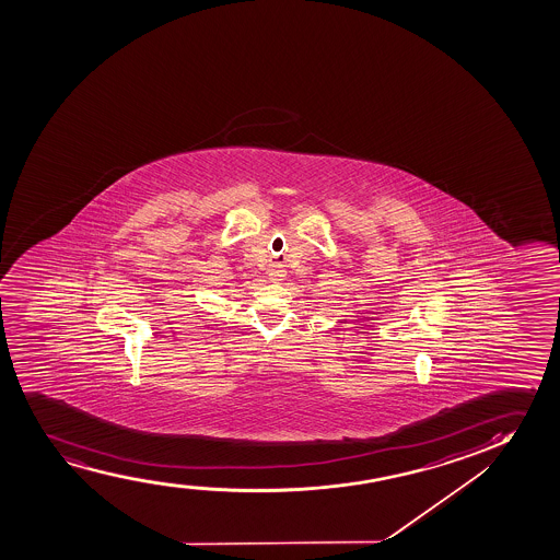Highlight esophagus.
Here are the masks:
<instances>
[{
  "label": "esophagus",
  "mask_w": 560,
  "mask_h": 560,
  "mask_svg": "<svg viewBox=\"0 0 560 560\" xmlns=\"http://www.w3.org/2000/svg\"><path fill=\"white\" fill-rule=\"evenodd\" d=\"M284 271L283 269L273 268L269 271V281H273V283H279V281H283Z\"/></svg>",
  "instance_id": "esophagus-1"
}]
</instances>
